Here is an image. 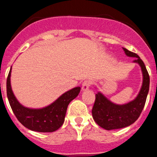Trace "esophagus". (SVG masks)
Returning <instances> with one entry per match:
<instances>
[{
	"label": "esophagus",
	"instance_id": "esophagus-1",
	"mask_svg": "<svg viewBox=\"0 0 157 157\" xmlns=\"http://www.w3.org/2000/svg\"><path fill=\"white\" fill-rule=\"evenodd\" d=\"M92 84V82L90 81V80H85V81L83 82V83H82V90L83 91H86V90H89V88H90V86H91Z\"/></svg>",
	"mask_w": 157,
	"mask_h": 157
}]
</instances>
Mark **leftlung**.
Wrapping results in <instances>:
<instances>
[{
    "label": "left lung",
    "instance_id": "obj_1",
    "mask_svg": "<svg viewBox=\"0 0 157 157\" xmlns=\"http://www.w3.org/2000/svg\"><path fill=\"white\" fill-rule=\"evenodd\" d=\"M125 55L131 58H136L134 63L139 64L143 75L142 86L136 98L129 102L118 105L111 102L101 92L96 94V100L92 109V115L98 125L105 130L119 129L131 125L140 116L149 92L150 77L144 63L137 54L123 48Z\"/></svg>",
    "mask_w": 157,
    "mask_h": 157
}]
</instances>
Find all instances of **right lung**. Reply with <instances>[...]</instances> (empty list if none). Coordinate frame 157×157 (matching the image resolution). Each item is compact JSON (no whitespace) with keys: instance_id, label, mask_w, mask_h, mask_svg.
I'll use <instances>...</instances> for the list:
<instances>
[{"instance_id":"right-lung-1","label":"right lung","mask_w":157,"mask_h":157,"mask_svg":"<svg viewBox=\"0 0 157 157\" xmlns=\"http://www.w3.org/2000/svg\"><path fill=\"white\" fill-rule=\"evenodd\" d=\"M11 69L7 80V95L11 109L18 121L24 127L37 132H53L61 127L64 121L69 103L78 96L80 86L63 93L55 102L40 109H32L22 105L11 88Z\"/></svg>"}]
</instances>
